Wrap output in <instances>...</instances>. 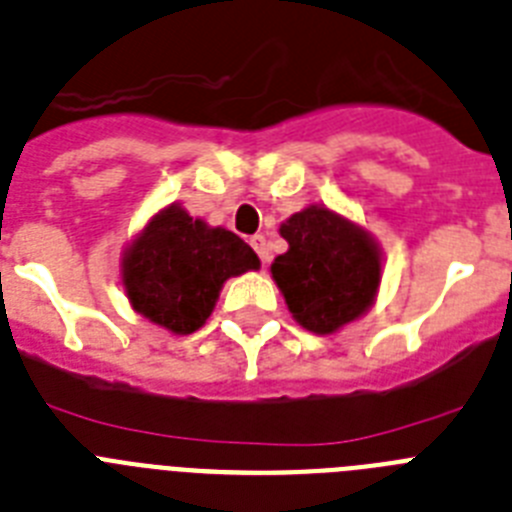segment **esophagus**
Wrapping results in <instances>:
<instances>
[{
    "label": "esophagus",
    "instance_id": "34e87169",
    "mask_svg": "<svg viewBox=\"0 0 512 512\" xmlns=\"http://www.w3.org/2000/svg\"><path fill=\"white\" fill-rule=\"evenodd\" d=\"M248 243H251L253 251L259 253L261 264H269V261H272V251H269V243H266L264 235H253V238L248 240Z\"/></svg>",
    "mask_w": 512,
    "mask_h": 512
}]
</instances>
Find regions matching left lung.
<instances>
[{"instance_id": "left-lung-1", "label": "left lung", "mask_w": 512, "mask_h": 512, "mask_svg": "<svg viewBox=\"0 0 512 512\" xmlns=\"http://www.w3.org/2000/svg\"><path fill=\"white\" fill-rule=\"evenodd\" d=\"M279 235L287 251L269 272L305 331L336 334L373 308L383 251L365 227L326 204H308L279 225Z\"/></svg>"}]
</instances>
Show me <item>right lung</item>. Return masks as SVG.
Here are the masks:
<instances>
[{
  "instance_id": "obj_1",
  "label": "right lung",
  "mask_w": 512,
  "mask_h": 512,
  "mask_svg": "<svg viewBox=\"0 0 512 512\" xmlns=\"http://www.w3.org/2000/svg\"><path fill=\"white\" fill-rule=\"evenodd\" d=\"M259 266V256L238 235L191 217L173 202L126 243L119 274L134 313L186 336L207 323L227 279Z\"/></svg>"
}]
</instances>
